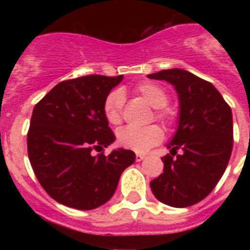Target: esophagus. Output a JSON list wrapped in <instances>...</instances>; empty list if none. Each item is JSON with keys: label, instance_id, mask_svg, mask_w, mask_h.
Here are the masks:
<instances>
[{"label": "esophagus", "instance_id": "34e87169", "mask_svg": "<svg viewBox=\"0 0 250 250\" xmlns=\"http://www.w3.org/2000/svg\"><path fill=\"white\" fill-rule=\"evenodd\" d=\"M145 158H146V155H145V154H139V152H138V154H136V155H135V159H136V161H138V162H141V161H143Z\"/></svg>", "mask_w": 250, "mask_h": 250}]
</instances>
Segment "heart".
Returning <instances> with one entry per match:
<instances>
[{
	"mask_svg": "<svg viewBox=\"0 0 250 250\" xmlns=\"http://www.w3.org/2000/svg\"><path fill=\"white\" fill-rule=\"evenodd\" d=\"M135 93L139 95L146 103L154 107V118L163 125L171 127L177 116L171 108H168V95L161 85L152 82L139 83L135 87ZM125 96L119 89H115L107 95L103 103V114L111 125H119L123 120ZM165 132L158 125H151L136 128L125 127L116 134V142L120 147L136 152H145L162 141Z\"/></svg>",
	"mask_w": 250,
	"mask_h": 250,
	"instance_id": "1",
	"label": "heart"
}]
</instances>
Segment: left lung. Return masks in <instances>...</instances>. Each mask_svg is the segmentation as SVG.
I'll return each instance as SVG.
<instances>
[{"label": "left lung", "mask_w": 250, "mask_h": 250, "mask_svg": "<svg viewBox=\"0 0 250 250\" xmlns=\"http://www.w3.org/2000/svg\"><path fill=\"white\" fill-rule=\"evenodd\" d=\"M150 79L171 83L179 95L181 115L163 173L150 182L152 194L173 208L206 198L225 173L233 148L231 109L211 83L185 69H163ZM180 154H178V151Z\"/></svg>", "instance_id": "left-lung-1"}]
</instances>
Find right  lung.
I'll list each match as a JSON object with an SVG mask.
<instances>
[{"label": "right lung", "mask_w": 250, "mask_h": 250, "mask_svg": "<svg viewBox=\"0 0 250 250\" xmlns=\"http://www.w3.org/2000/svg\"><path fill=\"white\" fill-rule=\"evenodd\" d=\"M123 76L89 75L59 83L36 104L28 130V157L39 182L59 204L96 209L114 195L131 150L102 151L115 141L104 99Z\"/></svg>", "instance_id": "1"}]
</instances>
